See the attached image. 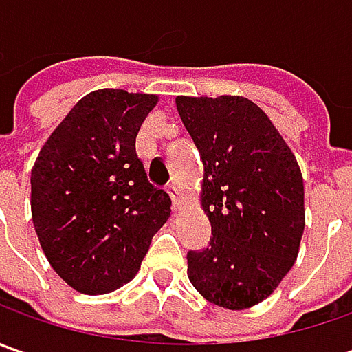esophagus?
I'll list each match as a JSON object with an SVG mask.
<instances>
[{
	"instance_id": "34e87169",
	"label": "esophagus",
	"mask_w": 352,
	"mask_h": 352,
	"mask_svg": "<svg viewBox=\"0 0 352 352\" xmlns=\"http://www.w3.org/2000/svg\"><path fill=\"white\" fill-rule=\"evenodd\" d=\"M166 192H168V196L172 197L174 206H178V204H180V190H178V186H176V184H168V186H166Z\"/></svg>"
}]
</instances>
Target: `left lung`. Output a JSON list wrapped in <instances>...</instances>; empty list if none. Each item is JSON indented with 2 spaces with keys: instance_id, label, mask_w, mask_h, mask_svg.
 <instances>
[{
  "instance_id": "1",
  "label": "left lung",
  "mask_w": 352,
  "mask_h": 352,
  "mask_svg": "<svg viewBox=\"0 0 352 352\" xmlns=\"http://www.w3.org/2000/svg\"><path fill=\"white\" fill-rule=\"evenodd\" d=\"M176 107L204 162L208 249L188 252V278L208 302L256 305L290 272L304 235V180L272 121L247 98H188Z\"/></svg>"
}]
</instances>
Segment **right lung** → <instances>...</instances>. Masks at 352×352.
<instances>
[{
  "label": "right lung",
  "mask_w": 352,
  "mask_h": 352,
  "mask_svg": "<svg viewBox=\"0 0 352 352\" xmlns=\"http://www.w3.org/2000/svg\"><path fill=\"white\" fill-rule=\"evenodd\" d=\"M158 98L98 89L62 119L31 172L36 236L56 274L82 294H105L133 280L170 196L148 182L135 151Z\"/></svg>",
  "instance_id": "obj_1"
}]
</instances>
